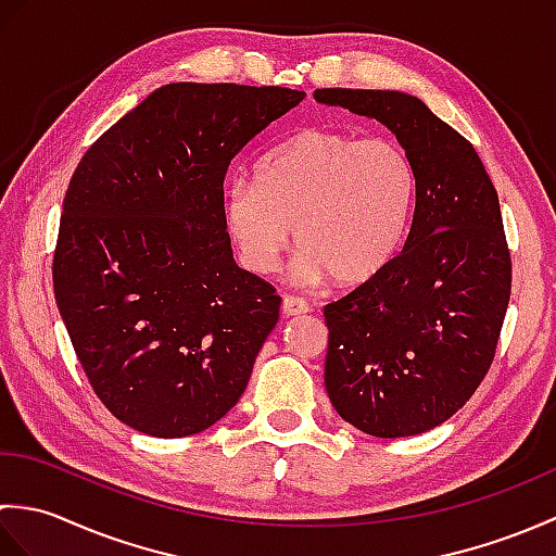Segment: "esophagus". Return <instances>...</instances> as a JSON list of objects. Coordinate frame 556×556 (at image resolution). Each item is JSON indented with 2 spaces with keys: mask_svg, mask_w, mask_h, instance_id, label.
<instances>
[{
  "mask_svg": "<svg viewBox=\"0 0 556 556\" xmlns=\"http://www.w3.org/2000/svg\"><path fill=\"white\" fill-rule=\"evenodd\" d=\"M305 313H311V305L305 303L303 299H296V296H285V301H281V315H285V317L305 315Z\"/></svg>",
  "mask_w": 556,
  "mask_h": 556,
  "instance_id": "1",
  "label": "esophagus"
}]
</instances>
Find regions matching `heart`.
I'll list each match as a JSON object with an SVG mask.
<instances>
[{
    "label": "heart",
    "instance_id": "heart-1",
    "mask_svg": "<svg viewBox=\"0 0 556 556\" xmlns=\"http://www.w3.org/2000/svg\"><path fill=\"white\" fill-rule=\"evenodd\" d=\"M418 205V174L394 140L305 128L269 150L257 181L224 191L222 219L241 265L269 275L293 241L303 281L365 287L404 251Z\"/></svg>",
    "mask_w": 556,
    "mask_h": 556
}]
</instances>
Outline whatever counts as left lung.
<instances>
[{
  "mask_svg": "<svg viewBox=\"0 0 556 556\" xmlns=\"http://www.w3.org/2000/svg\"><path fill=\"white\" fill-rule=\"evenodd\" d=\"M315 100L384 124L418 174L396 263L325 308L329 401L365 434L428 432L473 396L497 349L511 296L497 191L476 148L408 92L323 88Z\"/></svg>",
  "mask_w": 556,
  "mask_h": 556,
  "instance_id": "obj_1",
  "label": "left lung"
}]
</instances>
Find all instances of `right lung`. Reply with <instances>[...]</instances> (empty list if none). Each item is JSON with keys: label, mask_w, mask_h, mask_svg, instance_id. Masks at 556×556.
I'll return each instance as SVG.
<instances>
[{"label": "right lung", "mask_w": 556, "mask_h": 556, "mask_svg": "<svg viewBox=\"0 0 556 556\" xmlns=\"http://www.w3.org/2000/svg\"><path fill=\"white\" fill-rule=\"evenodd\" d=\"M303 98L169 83L108 128L71 176L56 308L92 389L128 428L188 437L241 399L281 299L233 263L224 176Z\"/></svg>", "instance_id": "add662e5"}]
</instances>
